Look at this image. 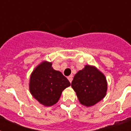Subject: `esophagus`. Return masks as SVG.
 I'll return each mask as SVG.
<instances>
[{"label": "esophagus", "instance_id": "obj_1", "mask_svg": "<svg viewBox=\"0 0 131 131\" xmlns=\"http://www.w3.org/2000/svg\"><path fill=\"white\" fill-rule=\"evenodd\" d=\"M68 79H69V81H70V83L72 82V80H73V77H72V75L68 77Z\"/></svg>", "mask_w": 131, "mask_h": 131}]
</instances>
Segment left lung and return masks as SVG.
Segmentation results:
<instances>
[{
  "label": "left lung",
  "instance_id": "left-lung-1",
  "mask_svg": "<svg viewBox=\"0 0 131 131\" xmlns=\"http://www.w3.org/2000/svg\"><path fill=\"white\" fill-rule=\"evenodd\" d=\"M71 87L79 100L84 106H91L102 100L106 95V77L94 67L86 65L75 75Z\"/></svg>",
  "mask_w": 131,
  "mask_h": 131
}]
</instances>
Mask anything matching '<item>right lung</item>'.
I'll list each match as a JSON object with an SVG mask.
<instances>
[{
  "mask_svg": "<svg viewBox=\"0 0 131 131\" xmlns=\"http://www.w3.org/2000/svg\"><path fill=\"white\" fill-rule=\"evenodd\" d=\"M70 85L69 81L62 73L54 70L52 63L45 61L33 71L29 90L40 104L50 106L58 102L62 91Z\"/></svg>",
  "mask_w": 131,
  "mask_h": 131,
  "instance_id": "add662e5",
  "label": "right lung"
}]
</instances>
